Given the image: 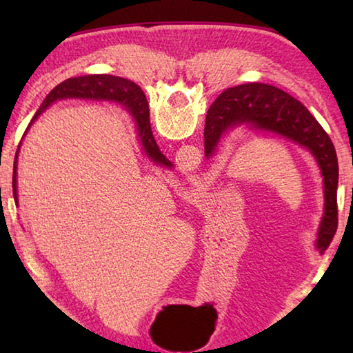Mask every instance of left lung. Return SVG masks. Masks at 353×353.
Wrapping results in <instances>:
<instances>
[{
    "instance_id": "1",
    "label": "left lung",
    "mask_w": 353,
    "mask_h": 353,
    "mask_svg": "<svg viewBox=\"0 0 353 353\" xmlns=\"http://www.w3.org/2000/svg\"><path fill=\"white\" fill-rule=\"evenodd\" d=\"M235 128L280 135L313 155L324 190V214L314 248L324 254L338 227V157L330 137L296 98L260 82L227 88L212 104L204 130L205 157L210 159L218 151L221 139Z\"/></svg>"
}]
</instances>
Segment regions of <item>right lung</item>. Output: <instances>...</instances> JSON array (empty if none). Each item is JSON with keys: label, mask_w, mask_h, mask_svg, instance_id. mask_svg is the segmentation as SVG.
Segmentation results:
<instances>
[{"label": "right lung", "mask_w": 353, "mask_h": 353, "mask_svg": "<svg viewBox=\"0 0 353 353\" xmlns=\"http://www.w3.org/2000/svg\"><path fill=\"white\" fill-rule=\"evenodd\" d=\"M67 98H83V99H94V101H113V103L121 104L126 109L130 117H132L137 135H139V141L141 145L143 152L151 162L155 165L165 166V168H172V163L170 162L165 155L160 152V149L155 143V139L151 130V121H149V105L145 93L137 83L130 82L128 79L118 76L110 74H87L79 77H71V79L63 81L62 83L52 90L45 98L43 103L35 112L34 118L29 123L26 132L23 134L21 141L28 134L29 128L32 126L35 119H37L41 113H43L48 107L52 105L56 101L67 99ZM21 141L19 143V149H17L15 160H14V176H12V190H14V199L15 204H19V190H17V168H19V152Z\"/></svg>", "instance_id": "right-lung-1"}]
</instances>
